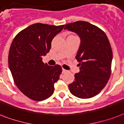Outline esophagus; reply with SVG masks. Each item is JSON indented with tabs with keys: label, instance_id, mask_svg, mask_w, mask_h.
Returning <instances> with one entry per match:
<instances>
[{
	"label": "esophagus",
	"instance_id": "34e87169",
	"mask_svg": "<svg viewBox=\"0 0 124 124\" xmlns=\"http://www.w3.org/2000/svg\"><path fill=\"white\" fill-rule=\"evenodd\" d=\"M66 71H66V70H64V68H62V73H66Z\"/></svg>",
	"mask_w": 124,
	"mask_h": 124
}]
</instances>
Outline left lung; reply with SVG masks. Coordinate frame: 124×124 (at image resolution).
Returning a JSON list of instances; mask_svg holds the SVG:
<instances>
[{
	"mask_svg": "<svg viewBox=\"0 0 124 124\" xmlns=\"http://www.w3.org/2000/svg\"><path fill=\"white\" fill-rule=\"evenodd\" d=\"M64 30L73 31L80 39L75 58L80 71L69 84L70 93L77 98L95 96L105 87L111 75L113 54L105 33L95 25L78 21L66 24Z\"/></svg>",
	"mask_w": 124,
	"mask_h": 124,
	"instance_id": "obj_1",
	"label": "left lung"
}]
</instances>
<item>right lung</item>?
<instances>
[{
    "mask_svg": "<svg viewBox=\"0 0 124 124\" xmlns=\"http://www.w3.org/2000/svg\"><path fill=\"white\" fill-rule=\"evenodd\" d=\"M64 26L33 24L18 33L11 44L9 69L16 86L31 100L43 101L54 93L62 68L44 64L42 56L49 52L51 42Z\"/></svg>",
    "mask_w": 124,
    "mask_h": 124,
    "instance_id": "obj_1",
    "label": "right lung"
}]
</instances>
